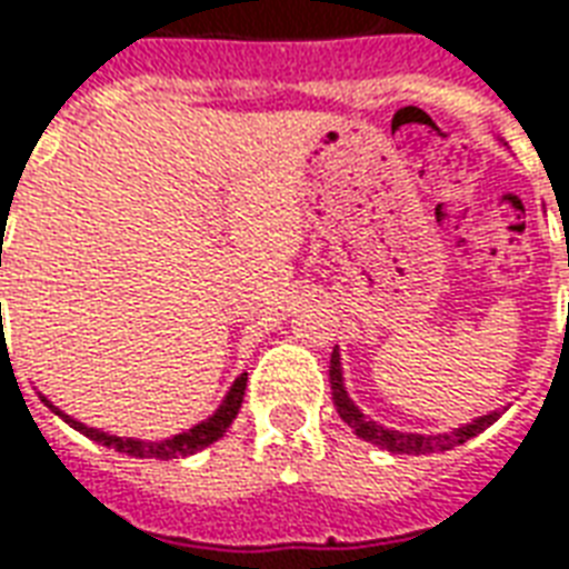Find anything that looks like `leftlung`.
<instances>
[{"instance_id":"1","label":"left lung","mask_w":569,"mask_h":569,"mask_svg":"<svg viewBox=\"0 0 569 569\" xmlns=\"http://www.w3.org/2000/svg\"><path fill=\"white\" fill-rule=\"evenodd\" d=\"M567 266H569V253H567ZM331 390H333V406L340 411V418L349 423V427L361 436L363 441H372L379 448L390 450V453H439V450H450L457 445H466L468 439H475L477 432H483L489 423H496L498 411L492 415H483L477 418L475 423H466V427L453 429V432H445V436H418V432H397V429H385L379 427L376 420H367L358 411L349 393L342 388V372H340V355H331Z\"/></svg>"}]
</instances>
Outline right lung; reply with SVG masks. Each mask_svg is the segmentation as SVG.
<instances>
[{
	"mask_svg": "<svg viewBox=\"0 0 569 569\" xmlns=\"http://www.w3.org/2000/svg\"><path fill=\"white\" fill-rule=\"evenodd\" d=\"M2 266V262H0ZM244 388H247V372H241L236 379V385L229 388L227 400H223V406L211 415L208 420H202V423H197L193 429H188V432H181V436H176V439H167V441H133V439H119V436H107V432H98V429H89L82 427L80 420L68 418V415H62V411L56 409V406H50V409L59 415L62 420H68L73 429H80L82 436H89L92 441H98V445H103V448H112L119 450V453H128V457H151V459H176V457H190V453H197V450L208 448V445H214L217 439H223V432L229 429V423L236 420L238 409H241V400H244Z\"/></svg>",
	"mask_w": 569,
	"mask_h": 569,
	"instance_id": "right-lung-1",
	"label": "right lung"
}]
</instances>
